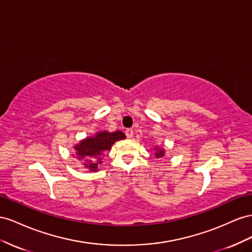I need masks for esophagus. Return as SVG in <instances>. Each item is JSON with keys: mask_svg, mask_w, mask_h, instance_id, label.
I'll list each match as a JSON object with an SVG mask.
<instances>
[{"mask_svg": "<svg viewBox=\"0 0 252 252\" xmlns=\"http://www.w3.org/2000/svg\"><path fill=\"white\" fill-rule=\"evenodd\" d=\"M126 135L127 138H133L134 137V132H133L132 128H126Z\"/></svg>", "mask_w": 252, "mask_h": 252, "instance_id": "1", "label": "esophagus"}]
</instances>
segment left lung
Segmentation results:
<instances>
[{
    "instance_id": "8db88e82",
    "label": "left lung",
    "mask_w": 252,
    "mask_h": 252,
    "mask_svg": "<svg viewBox=\"0 0 252 252\" xmlns=\"http://www.w3.org/2000/svg\"><path fill=\"white\" fill-rule=\"evenodd\" d=\"M164 154H166V151H164V149L159 148V147H154V155L156 158L163 157Z\"/></svg>"
}]
</instances>
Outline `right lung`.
I'll return each instance as SVG.
<instances>
[{"mask_svg":"<svg viewBox=\"0 0 252 252\" xmlns=\"http://www.w3.org/2000/svg\"><path fill=\"white\" fill-rule=\"evenodd\" d=\"M126 139V135L121 131H100L89 136L73 147L75 158L83 162L84 168L90 172L99 171L102 158L107 151H111L112 146L118 140Z\"/></svg>","mask_w":252,"mask_h":252,"instance_id":"add662e5","label":"right lung"}]
</instances>
